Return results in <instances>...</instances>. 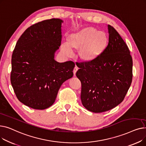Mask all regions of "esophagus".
Returning <instances> with one entry per match:
<instances>
[{
  "label": "esophagus",
  "mask_w": 146,
  "mask_h": 146,
  "mask_svg": "<svg viewBox=\"0 0 146 146\" xmlns=\"http://www.w3.org/2000/svg\"><path fill=\"white\" fill-rule=\"evenodd\" d=\"M78 67L77 66H75L74 69H73V74H74V76L76 75V72L78 71Z\"/></svg>",
  "instance_id": "esophagus-1"
}]
</instances>
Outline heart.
<instances>
[{"label":"heart","mask_w":146,"mask_h":146,"mask_svg":"<svg viewBox=\"0 0 146 146\" xmlns=\"http://www.w3.org/2000/svg\"><path fill=\"white\" fill-rule=\"evenodd\" d=\"M107 40L108 38L104 32L99 31L94 28H86L69 35L68 43L62 44L61 50L66 56H70L73 54L71 47L79 49L80 58L84 61H90L100 55Z\"/></svg>","instance_id":"obj_1"}]
</instances>
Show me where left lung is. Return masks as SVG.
I'll return each instance as SVG.
<instances>
[{"label": "left lung", "instance_id": "1", "mask_svg": "<svg viewBox=\"0 0 146 146\" xmlns=\"http://www.w3.org/2000/svg\"><path fill=\"white\" fill-rule=\"evenodd\" d=\"M109 39L98 57L76 63L82 105L95 113L109 111L123 101L133 79V59L127 45L108 25Z\"/></svg>", "mask_w": 146, "mask_h": 146}]
</instances>
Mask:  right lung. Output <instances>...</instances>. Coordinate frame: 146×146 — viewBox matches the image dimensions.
<instances>
[{
    "label": "right lung",
    "mask_w": 146,
    "mask_h": 146,
    "mask_svg": "<svg viewBox=\"0 0 146 146\" xmlns=\"http://www.w3.org/2000/svg\"><path fill=\"white\" fill-rule=\"evenodd\" d=\"M62 22L52 18L36 23L22 34L13 50L12 86L18 100L31 108L51 106L63 83L73 76L74 62L54 59L61 45Z\"/></svg>",
    "instance_id": "add662e5"
}]
</instances>
